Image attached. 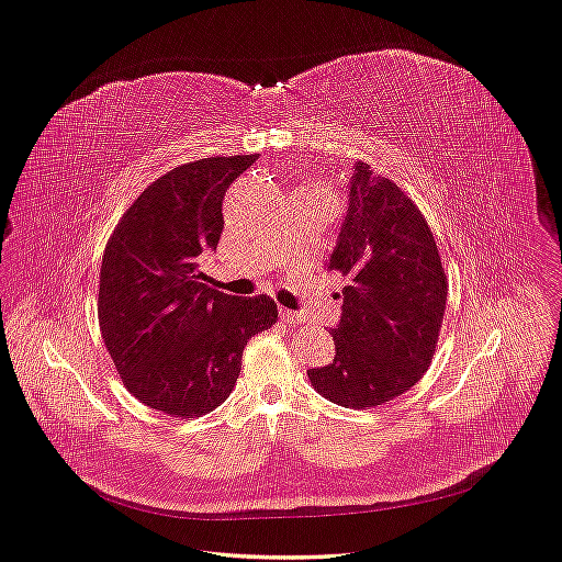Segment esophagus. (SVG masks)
Here are the masks:
<instances>
[{"mask_svg": "<svg viewBox=\"0 0 562 562\" xmlns=\"http://www.w3.org/2000/svg\"><path fill=\"white\" fill-rule=\"evenodd\" d=\"M280 316H282V321H286V323H305V316H303V314L291 312V310H286V307H280Z\"/></svg>", "mask_w": 562, "mask_h": 562, "instance_id": "obj_1", "label": "esophagus"}]
</instances>
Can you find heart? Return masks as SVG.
Listing matches in <instances>:
<instances>
[{"mask_svg": "<svg viewBox=\"0 0 562 562\" xmlns=\"http://www.w3.org/2000/svg\"><path fill=\"white\" fill-rule=\"evenodd\" d=\"M307 189H312V191H323V193H333V191L326 189V187H307Z\"/></svg>", "mask_w": 562, "mask_h": 562, "instance_id": "obj_1", "label": "heart"}]
</instances>
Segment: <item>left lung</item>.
Masks as SVG:
<instances>
[{"label":"left lung","instance_id":"left-lung-1","mask_svg":"<svg viewBox=\"0 0 562 562\" xmlns=\"http://www.w3.org/2000/svg\"><path fill=\"white\" fill-rule=\"evenodd\" d=\"M348 214L328 269L348 284L333 328L335 360L310 369L312 387L344 407H375L428 371L447 310L449 280L435 236L412 198L358 161Z\"/></svg>","mask_w":562,"mask_h":562}]
</instances>
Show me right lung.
I'll return each mask as SVG.
<instances>
[{
  "label": "right lung",
  "instance_id": "right-lung-1",
  "mask_svg": "<svg viewBox=\"0 0 562 562\" xmlns=\"http://www.w3.org/2000/svg\"><path fill=\"white\" fill-rule=\"evenodd\" d=\"M257 155L182 164L147 187L106 241L98 318L132 396L170 417L218 407L241 371L250 337L278 321L273 299L206 286L198 257L216 250L223 198Z\"/></svg>",
  "mask_w": 562,
  "mask_h": 562
}]
</instances>
